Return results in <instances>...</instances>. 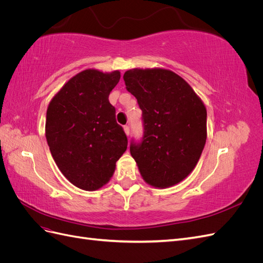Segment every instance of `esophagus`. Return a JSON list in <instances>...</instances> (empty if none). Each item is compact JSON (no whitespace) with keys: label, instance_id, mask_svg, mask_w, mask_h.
Segmentation results:
<instances>
[{"label":"esophagus","instance_id":"obj_1","mask_svg":"<svg viewBox=\"0 0 263 263\" xmlns=\"http://www.w3.org/2000/svg\"><path fill=\"white\" fill-rule=\"evenodd\" d=\"M124 130H125V134L127 135V136H129V133H130V128L128 125H125L124 126Z\"/></svg>","mask_w":263,"mask_h":263}]
</instances>
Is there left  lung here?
Wrapping results in <instances>:
<instances>
[{
  "label": "left lung",
  "mask_w": 263,
  "mask_h": 263,
  "mask_svg": "<svg viewBox=\"0 0 263 263\" xmlns=\"http://www.w3.org/2000/svg\"><path fill=\"white\" fill-rule=\"evenodd\" d=\"M126 89L137 99L144 135L130 155L148 184L168 187L194 169L206 141V108L181 77L164 69H133Z\"/></svg>",
  "instance_id": "8db88e82"
}]
</instances>
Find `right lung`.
<instances>
[{
    "label": "right lung",
    "instance_id": "add662e5",
    "mask_svg": "<svg viewBox=\"0 0 263 263\" xmlns=\"http://www.w3.org/2000/svg\"><path fill=\"white\" fill-rule=\"evenodd\" d=\"M119 71L84 70L62 86L47 109L46 138L54 162L72 184L94 191L108 182L127 149L108 95Z\"/></svg>",
    "mask_w": 263,
    "mask_h": 263
}]
</instances>
